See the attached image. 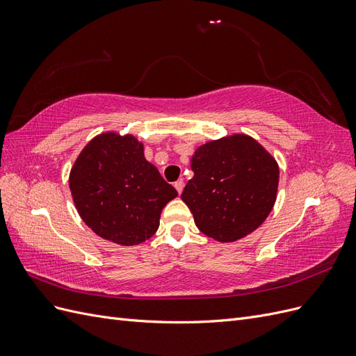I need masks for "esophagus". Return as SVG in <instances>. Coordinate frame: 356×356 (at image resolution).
I'll list each match as a JSON object with an SVG mask.
<instances>
[{"instance_id":"esophagus-1","label":"esophagus","mask_w":356,"mask_h":356,"mask_svg":"<svg viewBox=\"0 0 356 356\" xmlns=\"http://www.w3.org/2000/svg\"><path fill=\"white\" fill-rule=\"evenodd\" d=\"M174 187L177 188V191H178V195H181V193H182V190H184V181H182V179L177 181V182H175V184H174Z\"/></svg>"}]
</instances>
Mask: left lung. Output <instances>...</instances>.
Returning <instances> with one entry per match:
<instances>
[{
    "instance_id": "obj_1",
    "label": "left lung",
    "mask_w": 356,
    "mask_h": 356,
    "mask_svg": "<svg viewBox=\"0 0 356 356\" xmlns=\"http://www.w3.org/2000/svg\"><path fill=\"white\" fill-rule=\"evenodd\" d=\"M181 199L197 229L218 242L257 230L273 209L279 184L275 157L254 138L234 134L200 145Z\"/></svg>"
}]
</instances>
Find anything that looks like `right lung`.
Wrapping results in <instances>:
<instances>
[{"label": "right lung", "instance_id": "1", "mask_svg": "<svg viewBox=\"0 0 356 356\" xmlns=\"http://www.w3.org/2000/svg\"><path fill=\"white\" fill-rule=\"evenodd\" d=\"M81 220L117 245L143 243L157 232L161 209L178 196L144 157L134 135L105 132L88 143L70 172Z\"/></svg>", "mask_w": 356, "mask_h": 356}]
</instances>
